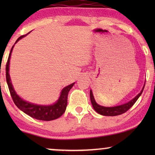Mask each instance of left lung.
I'll return each instance as SVG.
<instances>
[{"label":"left lung","mask_w":155,"mask_h":155,"mask_svg":"<svg viewBox=\"0 0 155 155\" xmlns=\"http://www.w3.org/2000/svg\"><path fill=\"white\" fill-rule=\"evenodd\" d=\"M144 87H145V86L143 87V90H142L141 92H140L134 99H133L132 100L128 101V103L124 104L117 106V107H102V106L97 104L96 101L94 100L92 90H90V94L91 102H92V107L94 108V109L97 112V113L101 114V115L107 116H114L120 115V114L126 112L129 109H130V108L133 106V104L136 102L137 99L139 98L142 93H143Z\"/></svg>","instance_id":"8db88e82"}]
</instances>
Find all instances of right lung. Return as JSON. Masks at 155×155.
<instances>
[{
  "label": "right lung",
  "instance_id": "1",
  "mask_svg": "<svg viewBox=\"0 0 155 155\" xmlns=\"http://www.w3.org/2000/svg\"><path fill=\"white\" fill-rule=\"evenodd\" d=\"M22 35L21 36L17 39L15 43H17L19 40L22 39L26 36ZM12 46L11 50H10V53L8 56L7 63H6L5 66V71H6V81H7V84L9 88V91L11 95L12 100H13L15 104L20 109L21 111H22L24 113H25L27 115H29L31 117L38 120H52L54 119H56L61 116L64 113L67 107L68 103V94L72 87L73 86L74 83H72L70 85L65 87L61 91L60 98L58 99V101L55 103L54 104L50 105V106H41V105H37L34 104L27 102L20 98L16 92H15V90L13 89V87L12 85L11 81H10V78L9 75V64H10V55H11L12 48Z\"/></svg>",
  "mask_w": 155,
  "mask_h": 155
}]
</instances>
